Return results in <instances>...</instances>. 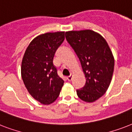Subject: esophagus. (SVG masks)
Masks as SVG:
<instances>
[{
	"label": "esophagus",
	"mask_w": 132,
	"mask_h": 132,
	"mask_svg": "<svg viewBox=\"0 0 132 132\" xmlns=\"http://www.w3.org/2000/svg\"><path fill=\"white\" fill-rule=\"evenodd\" d=\"M72 75H70V76H68V77H67V79H68V80L69 81H70L72 80Z\"/></svg>",
	"instance_id": "obj_1"
}]
</instances>
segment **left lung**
<instances>
[{"label":"left lung","mask_w":132,"mask_h":132,"mask_svg":"<svg viewBox=\"0 0 132 132\" xmlns=\"http://www.w3.org/2000/svg\"><path fill=\"white\" fill-rule=\"evenodd\" d=\"M66 38L80 60L86 84L77 90L79 98L94 102L105 93L112 77L114 59L104 38L91 30L66 32Z\"/></svg>","instance_id":"1"}]
</instances>
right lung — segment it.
Instances as JSON below:
<instances>
[{
    "label": "right lung",
    "instance_id": "add662e5",
    "mask_svg": "<svg viewBox=\"0 0 132 132\" xmlns=\"http://www.w3.org/2000/svg\"><path fill=\"white\" fill-rule=\"evenodd\" d=\"M64 36L62 31L38 36L28 46L22 59L21 75L25 87L36 100L44 105L54 102L64 85L53 61Z\"/></svg>",
    "mask_w": 132,
    "mask_h": 132
}]
</instances>
